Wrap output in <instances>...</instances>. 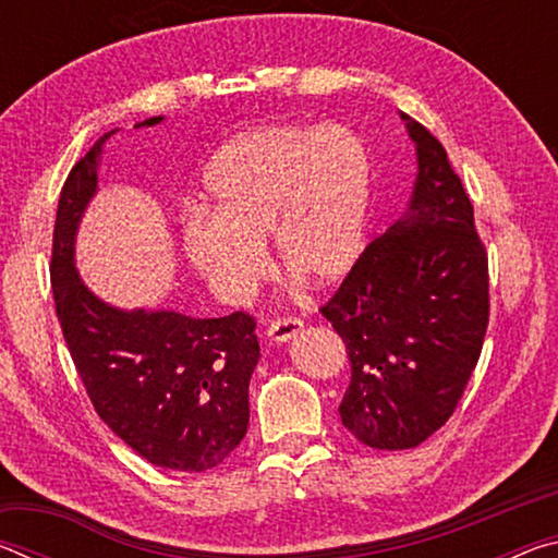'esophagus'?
I'll return each mask as SVG.
<instances>
[{
  "instance_id": "34e87169",
  "label": "esophagus",
  "mask_w": 558,
  "mask_h": 558,
  "mask_svg": "<svg viewBox=\"0 0 558 558\" xmlns=\"http://www.w3.org/2000/svg\"><path fill=\"white\" fill-rule=\"evenodd\" d=\"M302 329V319L298 317H280L276 323L268 325V337L272 342H290Z\"/></svg>"
}]
</instances>
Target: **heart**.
<instances>
[{
  "label": "heart",
  "mask_w": 558,
  "mask_h": 558,
  "mask_svg": "<svg viewBox=\"0 0 558 558\" xmlns=\"http://www.w3.org/2000/svg\"><path fill=\"white\" fill-rule=\"evenodd\" d=\"M214 214L194 209L182 251L223 302H243L278 260L329 286L356 266L369 229L372 153L344 125H268L231 140L204 174Z\"/></svg>",
  "instance_id": "obj_1"
}]
</instances>
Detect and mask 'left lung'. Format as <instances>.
I'll return each mask as SVG.
<instances>
[{
	"label": "left lung",
	"instance_id": "1",
	"mask_svg": "<svg viewBox=\"0 0 558 558\" xmlns=\"http://www.w3.org/2000/svg\"><path fill=\"white\" fill-rule=\"evenodd\" d=\"M401 118L418 157L409 211L323 307L352 364L339 415L376 450L415 448L450 418L489 319L487 253L465 189L438 140Z\"/></svg>",
	"mask_w": 558,
	"mask_h": 558
}]
</instances>
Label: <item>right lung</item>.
<instances>
[{
  "label": "right lung",
  "instance_id": "obj_1",
  "mask_svg": "<svg viewBox=\"0 0 558 558\" xmlns=\"http://www.w3.org/2000/svg\"><path fill=\"white\" fill-rule=\"evenodd\" d=\"M159 118L137 122L153 128ZM102 135L73 165L53 226L56 315L83 386L108 428L147 462L204 472L248 430V384L260 347L245 313L196 319L172 310H120L75 270V233L98 189Z\"/></svg>",
  "mask_w": 558,
  "mask_h": 558
}]
</instances>
